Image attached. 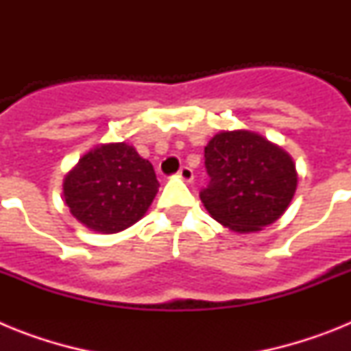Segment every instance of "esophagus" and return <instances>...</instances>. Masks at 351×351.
Masks as SVG:
<instances>
[{
  "instance_id": "34e87169",
  "label": "esophagus",
  "mask_w": 351,
  "mask_h": 351,
  "mask_svg": "<svg viewBox=\"0 0 351 351\" xmlns=\"http://www.w3.org/2000/svg\"><path fill=\"white\" fill-rule=\"evenodd\" d=\"M178 178L182 179L184 182H191L193 181V170L190 167H181V170L178 172Z\"/></svg>"
}]
</instances>
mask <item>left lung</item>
Here are the masks:
<instances>
[{
	"label": "left lung",
	"mask_w": 351,
	"mask_h": 351,
	"mask_svg": "<svg viewBox=\"0 0 351 351\" xmlns=\"http://www.w3.org/2000/svg\"><path fill=\"white\" fill-rule=\"evenodd\" d=\"M209 184L200 200L210 218L237 234L280 219L297 190L293 158L251 130L216 133L206 145Z\"/></svg>",
	"instance_id": "obj_1"
}]
</instances>
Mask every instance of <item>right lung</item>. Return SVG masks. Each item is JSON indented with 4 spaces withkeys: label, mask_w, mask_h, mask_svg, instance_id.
<instances>
[{
    "label": "right lung",
    "mask_w": 351,
    "mask_h": 351,
    "mask_svg": "<svg viewBox=\"0 0 351 351\" xmlns=\"http://www.w3.org/2000/svg\"><path fill=\"white\" fill-rule=\"evenodd\" d=\"M153 165L126 142L98 144L64 176L71 216L96 234H117L144 218L158 193Z\"/></svg>",
    "instance_id": "obj_1"
}]
</instances>
